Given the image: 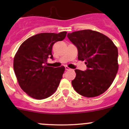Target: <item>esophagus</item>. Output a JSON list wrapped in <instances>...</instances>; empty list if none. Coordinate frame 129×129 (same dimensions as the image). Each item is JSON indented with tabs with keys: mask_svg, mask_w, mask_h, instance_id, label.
Returning a JSON list of instances; mask_svg holds the SVG:
<instances>
[{
	"mask_svg": "<svg viewBox=\"0 0 129 129\" xmlns=\"http://www.w3.org/2000/svg\"><path fill=\"white\" fill-rule=\"evenodd\" d=\"M65 68H66V71H70V70H71V69H70L69 67H67V66H66V67H65Z\"/></svg>",
	"mask_w": 129,
	"mask_h": 129,
	"instance_id": "obj_1",
	"label": "esophagus"
}]
</instances>
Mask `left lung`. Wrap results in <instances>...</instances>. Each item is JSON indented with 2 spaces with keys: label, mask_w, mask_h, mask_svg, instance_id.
Wrapping results in <instances>:
<instances>
[{
  "label": "left lung",
  "mask_w": 129,
  "mask_h": 129,
  "mask_svg": "<svg viewBox=\"0 0 129 129\" xmlns=\"http://www.w3.org/2000/svg\"><path fill=\"white\" fill-rule=\"evenodd\" d=\"M78 50V59L85 60L87 69H75L72 81L74 90L81 95L94 97L107 90L117 73L118 49L108 37L91 30L75 31L67 34Z\"/></svg>",
  "instance_id": "1"
}]
</instances>
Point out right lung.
Listing matches in <instances>:
<instances>
[{"instance_id":"add662e5","label":"right lung","mask_w":129,"mask_h":129,"mask_svg":"<svg viewBox=\"0 0 129 129\" xmlns=\"http://www.w3.org/2000/svg\"><path fill=\"white\" fill-rule=\"evenodd\" d=\"M66 34H38L25 40L18 49L14 58V72L21 89L30 97L44 99L56 91L65 67H49L47 61L53 59V45L64 39Z\"/></svg>"}]
</instances>
